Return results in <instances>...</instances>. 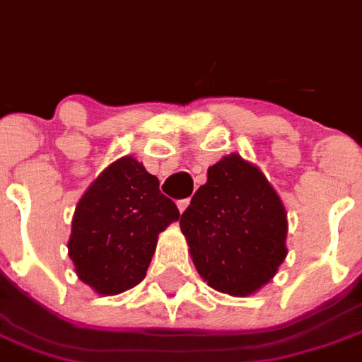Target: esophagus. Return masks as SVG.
Here are the masks:
<instances>
[{"label": "esophagus", "instance_id": "34e87169", "mask_svg": "<svg viewBox=\"0 0 362 362\" xmlns=\"http://www.w3.org/2000/svg\"><path fill=\"white\" fill-rule=\"evenodd\" d=\"M188 205H189V199H180V202H178V209H180V213L186 211V209H188Z\"/></svg>", "mask_w": 362, "mask_h": 362}]
</instances>
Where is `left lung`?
Listing matches in <instances>:
<instances>
[{
	"instance_id": "8db88e82",
	"label": "left lung",
	"mask_w": 362,
	"mask_h": 362,
	"mask_svg": "<svg viewBox=\"0 0 362 362\" xmlns=\"http://www.w3.org/2000/svg\"><path fill=\"white\" fill-rule=\"evenodd\" d=\"M180 228L202 279L225 295H254L287 258L285 205L266 174L238 153L207 168Z\"/></svg>"
}]
</instances>
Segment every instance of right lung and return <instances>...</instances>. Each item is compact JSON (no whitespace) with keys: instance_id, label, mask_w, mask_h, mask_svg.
<instances>
[{"instance_id":"right-lung-1","label":"right lung","mask_w":362,"mask_h":362,"mask_svg":"<svg viewBox=\"0 0 362 362\" xmlns=\"http://www.w3.org/2000/svg\"><path fill=\"white\" fill-rule=\"evenodd\" d=\"M180 219L158 178L134 157L104 168L75 207L67 243L77 277L103 296L139 285L157 250L158 235Z\"/></svg>"}]
</instances>
